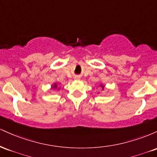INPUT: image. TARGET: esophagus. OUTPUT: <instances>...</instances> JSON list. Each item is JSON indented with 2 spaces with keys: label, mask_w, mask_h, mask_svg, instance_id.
Wrapping results in <instances>:
<instances>
[{
  "label": "esophagus",
  "mask_w": 157,
  "mask_h": 157,
  "mask_svg": "<svg viewBox=\"0 0 157 157\" xmlns=\"http://www.w3.org/2000/svg\"><path fill=\"white\" fill-rule=\"evenodd\" d=\"M79 78H80V77H75V79H76V80H79Z\"/></svg>",
  "instance_id": "34e87169"
}]
</instances>
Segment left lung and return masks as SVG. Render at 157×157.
<instances>
[{
	"mask_svg": "<svg viewBox=\"0 0 157 157\" xmlns=\"http://www.w3.org/2000/svg\"><path fill=\"white\" fill-rule=\"evenodd\" d=\"M99 86H100V87L101 88L102 90H104V88H105V86H104V85L102 84V82H101V83H100V85H99ZM99 93H100V92H99Z\"/></svg>",
	"mask_w": 157,
	"mask_h": 157,
	"instance_id": "left-lung-1",
	"label": "left lung"
}]
</instances>
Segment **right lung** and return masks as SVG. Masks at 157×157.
<instances>
[{"mask_svg":"<svg viewBox=\"0 0 157 157\" xmlns=\"http://www.w3.org/2000/svg\"><path fill=\"white\" fill-rule=\"evenodd\" d=\"M51 89H57V90H60V88L57 87V82H54L53 84L51 86Z\"/></svg>","mask_w":157,"mask_h":157,"instance_id":"obj_1","label":"right lung"}]
</instances>
